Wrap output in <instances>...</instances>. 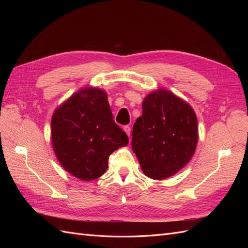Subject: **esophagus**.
Returning a JSON list of instances; mask_svg holds the SVG:
<instances>
[{"mask_svg": "<svg viewBox=\"0 0 248 248\" xmlns=\"http://www.w3.org/2000/svg\"><path fill=\"white\" fill-rule=\"evenodd\" d=\"M123 130L126 132V134L127 136H130V132H131V128H130V126H128V125H126V126H124L123 127Z\"/></svg>", "mask_w": 248, "mask_h": 248, "instance_id": "obj_1", "label": "esophagus"}]
</instances>
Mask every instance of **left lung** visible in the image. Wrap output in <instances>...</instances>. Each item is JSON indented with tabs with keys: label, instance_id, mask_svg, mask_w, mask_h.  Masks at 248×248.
Returning <instances> with one entry per match:
<instances>
[{
	"label": "left lung",
	"instance_id": "1",
	"mask_svg": "<svg viewBox=\"0 0 248 248\" xmlns=\"http://www.w3.org/2000/svg\"><path fill=\"white\" fill-rule=\"evenodd\" d=\"M131 146L144 174L155 180L175 175L191 159L198 144V120L188 103L159 89L142 101Z\"/></svg>",
	"mask_w": 248,
	"mask_h": 248
}]
</instances>
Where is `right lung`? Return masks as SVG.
I'll use <instances>...</instances> for the list:
<instances>
[{"instance_id":"1","label":"right lung","mask_w":248,"mask_h":248,"mask_svg":"<svg viewBox=\"0 0 248 248\" xmlns=\"http://www.w3.org/2000/svg\"><path fill=\"white\" fill-rule=\"evenodd\" d=\"M128 141L114 121L107 93L98 88L74 93L51 118V142L59 162L84 181L101 177L109 155Z\"/></svg>"}]
</instances>
